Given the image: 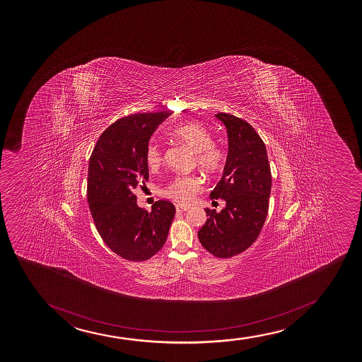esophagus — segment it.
<instances>
[{
  "instance_id": "esophagus-1",
  "label": "esophagus",
  "mask_w": 362,
  "mask_h": 362,
  "mask_svg": "<svg viewBox=\"0 0 362 362\" xmlns=\"http://www.w3.org/2000/svg\"><path fill=\"white\" fill-rule=\"evenodd\" d=\"M188 208H186V206H182V205H176V211L177 212H186Z\"/></svg>"
}]
</instances>
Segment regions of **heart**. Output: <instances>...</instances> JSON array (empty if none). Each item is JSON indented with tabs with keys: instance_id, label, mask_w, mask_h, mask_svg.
<instances>
[{
	"instance_id": "heart-1",
	"label": "heart",
	"mask_w": 362,
	"mask_h": 362,
	"mask_svg": "<svg viewBox=\"0 0 362 362\" xmlns=\"http://www.w3.org/2000/svg\"><path fill=\"white\" fill-rule=\"evenodd\" d=\"M173 135L196 153L197 165L202 170L209 174L221 170L225 162V153L218 146L212 144L211 134L204 125L198 122H186L175 128ZM146 160L151 169L158 168L162 162V152L158 146L151 145L147 148ZM200 187L202 183L196 176H180L164 189V196L177 203L188 204Z\"/></svg>"
}]
</instances>
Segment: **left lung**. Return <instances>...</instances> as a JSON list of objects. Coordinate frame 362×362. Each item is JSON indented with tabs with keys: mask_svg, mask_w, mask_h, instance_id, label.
<instances>
[{
	"mask_svg": "<svg viewBox=\"0 0 362 362\" xmlns=\"http://www.w3.org/2000/svg\"><path fill=\"white\" fill-rule=\"evenodd\" d=\"M215 116L227 129L228 154L210 198L225 200L226 206L220 212L205 209L208 220L198 238L210 254L228 258L245 251L259 235L269 206L272 174L266 145L256 130L233 115Z\"/></svg>",
	"mask_w": 362,
	"mask_h": 362,
	"instance_id": "obj_1",
	"label": "left lung"
}]
</instances>
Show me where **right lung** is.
I'll use <instances>...</instances> for the list:
<instances>
[{"instance_id": "add662e5", "label": "right lung", "mask_w": 362, "mask_h": 362, "mask_svg": "<svg viewBox=\"0 0 362 362\" xmlns=\"http://www.w3.org/2000/svg\"><path fill=\"white\" fill-rule=\"evenodd\" d=\"M171 111L123 117L101 134L88 166L87 196L94 223L105 244L121 257L141 262L165 244L174 204L139 208L134 189L148 180L146 153L154 130Z\"/></svg>"}]
</instances>
